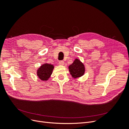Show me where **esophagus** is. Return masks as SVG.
<instances>
[{"label":"esophagus","instance_id":"esophagus-1","mask_svg":"<svg viewBox=\"0 0 129 129\" xmlns=\"http://www.w3.org/2000/svg\"><path fill=\"white\" fill-rule=\"evenodd\" d=\"M64 64H65V63H64V61H59V65H60L63 66V65H64Z\"/></svg>","mask_w":129,"mask_h":129}]
</instances>
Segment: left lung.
I'll return each mask as SVG.
<instances>
[{"mask_svg":"<svg viewBox=\"0 0 129 129\" xmlns=\"http://www.w3.org/2000/svg\"><path fill=\"white\" fill-rule=\"evenodd\" d=\"M69 72L74 79L82 77L85 72V67L81 61L77 58L74 59L72 64L69 66Z\"/></svg>","mask_w":129,"mask_h":129,"instance_id":"left-lung-1","label":"left lung"}]
</instances>
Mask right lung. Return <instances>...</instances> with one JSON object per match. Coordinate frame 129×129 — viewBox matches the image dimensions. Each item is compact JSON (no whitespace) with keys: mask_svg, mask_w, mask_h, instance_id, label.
<instances>
[{"mask_svg":"<svg viewBox=\"0 0 129 129\" xmlns=\"http://www.w3.org/2000/svg\"><path fill=\"white\" fill-rule=\"evenodd\" d=\"M54 66L52 64L44 63L37 70V76L41 80L47 81L50 78Z\"/></svg>","mask_w":129,"mask_h":129,"instance_id":"add662e5","label":"right lung"}]
</instances>
